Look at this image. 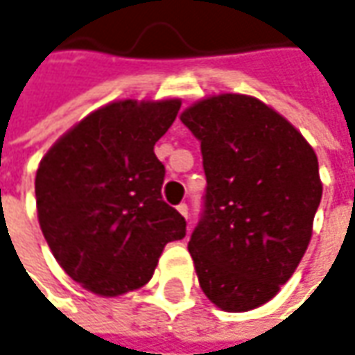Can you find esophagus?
Returning a JSON list of instances; mask_svg holds the SVG:
<instances>
[{
    "label": "esophagus",
    "instance_id": "obj_1",
    "mask_svg": "<svg viewBox=\"0 0 355 355\" xmlns=\"http://www.w3.org/2000/svg\"><path fill=\"white\" fill-rule=\"evenodd\" d=\"M178 211H180V213H182V215L185 216V218H187V213H189V207L185 205V203H182V205H178Z\"/></svg>",
    "mask_w": 355,
    "mask_h": 355
}]
</instances>
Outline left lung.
I'll list each match as a JSON object with an SVG mask.
<instances>
[{
    "label": "left lung",
    "mask_w": 355,
    "mask_h": 355,
    "mask_svg": "<svg viewBox=\"0 0 355 355\" xmlns=\"http://www.w3.org/2000/svg\"><path fill=\"white\" fill-rule=\"evenodd\" d=\"M201 142L207 189L189 239L199 285L218 309L263 305L297 270L322 197L303 135L256 97L223 94L182 113Z\"/></svg>",
    "instance_id": "left-lung-1"
}]
</instances>
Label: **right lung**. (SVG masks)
I'll return each mask as SVG.
<instances>
[{
	"instance_id": "obj_1",
	"label": "right lung",
	"mask_w": 355,
	"mask_h": 355,
	"mask_svg": "<svg viewBox=\"0 0 355 355\" xmlns=\"http://www.w3.org/2000/svg\"><path fill=\"white\" fill-rule=\"evenodd\" d=\"M180 107V99L101 107L40 162L42 234L64 272L94 293L142 287L164 246L185 236V218L162 199L166 168L154 154Z\"/></svg>"
}]
</instances>
